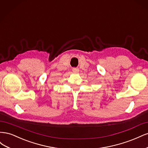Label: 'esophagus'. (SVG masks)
Masks as SVG:
<instances>
[{"label": "esophagus", "mask_w": 148, "mask_h": 148, "mask_svg": "<svg viewBox=\"0 0 148 148\" xmlns=\"http://www.w3.org/2000/svg\"><path fill=\"white\" fill-rule=\"evenodd\" d=\"M72 71H73V73H77L79 71V69L78 68H73Z\"/></svg>", "instance_id": "34e87169"}]
</instances>
